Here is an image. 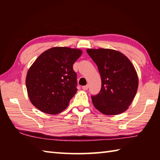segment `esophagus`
Returning a JSON list of instances; mask_svg holds the SVG:
<instances>
[{
  "mask_svg": "<svg viewBox=\"0 0 160 160\" xmlns=\"http://www.w3.org/2000/svg\"><path fill=\"white\" fill-rule=\"evenodd\" d=\"M88 88H89V86H88V85L83 86V87H82V89H83V90H84V91H86V90H87V89H88Z\"/></svg>",
  "mask_w": 160,
  "mask_h": 160,
  "instance_id": "esophagus-1",
  "label": "esophagus"
}]
</instances>
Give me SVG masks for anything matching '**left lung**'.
Segmentation results:
<instances>
[{"label": "left lung", "mask_w": 160, "mask_h": 160, "mask_svg": "<svg viewBox=\"0 0 160 160\" xmlns=\"http://www.w3.org/2000/svg\"><path fill=\"white\" fill-rule=\"evenodd\" d=\"M100 74V93L91 96L102 113L115 115L127 111L136 95L138 76L133 64L123 53L110 49H88Z\"/></svg>", "instance_id": "8db88e82"}]
</instances>
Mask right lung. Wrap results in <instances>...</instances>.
Here are the masks:
<instances>
[{
    "label": "right lung",
    "mask_w": 160,
    "mask_h": 160,
    "mask_svg": "<svg viewBox=\"0 0 160 160\" xmlns=\"http://www.w3.org/2000/svg\"><path fill=\"white\" fill-rule=\"evenodd\" d=\"M82 53L79 49L54 47L37 58L29 67L25 81L33 106L52 115L65 109L78 91L73 64Z\"/></svg>",
    "instance_id": "right-lung-1"
}]
</instances>
